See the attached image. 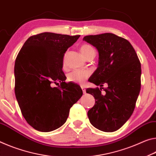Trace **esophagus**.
<instances>
[{"label":"esophagus","instance_id":"34e87169","mask_svg":"<svg viewBox=\"0 0 156 156\" xmlns=\"http://www.w3.org/2000/svg\"><path fill=\"white\" fill-rule=\"evenodd\" d=\"M81 89H82L83 93V94H85V93H86V88H85V87H84L83 86H81Z\"/></svg>","mask_w":156,"mask_h":156}]
</instances>
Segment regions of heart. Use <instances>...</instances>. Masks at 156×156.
<instances>
[{"label": "heart", "mask_w": 156, "mask_h": 156, "mask_svg": "<svg viewBox=\"0 0 156 156\" xmlns=\"http://www.w3.org/2000/svg\"><path fill=\"white\" fill-rule=\"evenodd\" d=\"M80 51L81 54L83 55V57L86 58H87L88 55L95 52V50L93 49V48L88 44L81 45L80 47ZM63 66H65V60H63ZM90 75V72L89 70H75L68 74V80L69 81H71V82L82 84L86 82V81L88 80Z\"/></svg>", "instance_id": "heart-1"}]
</instances>
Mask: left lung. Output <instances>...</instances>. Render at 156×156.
<instances>
[{"label":"left lung","instance_id":"left-lung-1","mask_svg":"<svg viewBox=\"0 0 156 156\" xmlns=\"http://www.w3.org/2000/svg\"><path fill=\"white\" fill-rule=\"evenodd\" d=\"M83 40L98 49L99 57L90 82L101 88L86 89L96 99L88 119L100 131H115L133 113L141 88V63L129 41L112 33L86 36ZM104 84L106 88H102Z\"/></svg>","mask_w":156,"mask_h":156}]
</instances>
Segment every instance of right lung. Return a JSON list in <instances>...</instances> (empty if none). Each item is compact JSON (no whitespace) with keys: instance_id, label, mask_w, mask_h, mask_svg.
Returning <instances> with one entry per match:
<instances>
[{"instance_id":"right-lung-1","label":"right lung","mask_w":156,"mask_h":156,"mask_svg":"<svg viewBox=\"0 0 156 156\" xmlns=\"http://www.w3.org/2000/svg\"><path fill=\"white\" fill-rule=\"evenodd\" d=\"M80 37L52 32L33 35L17 55L15 95L23 116L37 131L49 132L62 126L83 95L77 84L65 82L62 70L65 52ZM58 81L60 85L52 87Z\"/></svg>"}]
</instances>
